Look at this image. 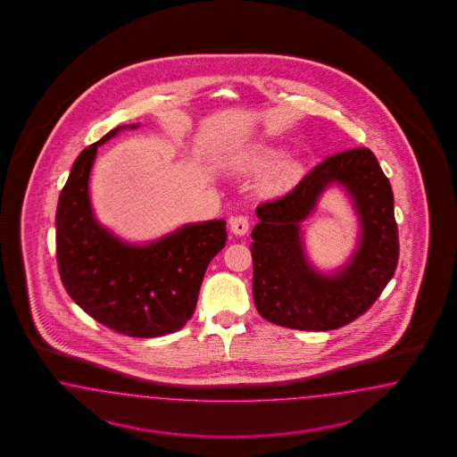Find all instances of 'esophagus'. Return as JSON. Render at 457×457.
<instances>
[{"mask_svg":"<svg viewBox=\"0 0 457 457\" xmlns=\"http://www.w3.org/2000/svg\"><path fill=\"white\" fill-rule=\"evenodd\" d=\"M229 226H231V233H233V235H246L249 229L248 218H246V216H243V214H237L235 218H231Z\"/></svg>","mask_w":457,"mask_h":457,"instance_id":"obj_1","label":"esophagus"}]
</instances>
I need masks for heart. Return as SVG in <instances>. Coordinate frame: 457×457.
<instances>
[{
    "label": "heart",
    "instance_id": "b5f03b06",
    "mask_svg": "<svg viewBox=\"0 0 457 457\" xmlns=\"http://www.w3.org/2000/svg\"><path fill=\"white\" fill-rule=\"evenodd\" d=\"M278 157H279V153L277 149L262 147L251 155L249 166L253 169H264V167L271 166ZM300 176H302V167L293 161H283L270 172L264 186L271 193H279V191L290 189L291 186H295L296 180L300 179Z\"/></svg>",
    "mask_w": 457,
    "mask_h": 457
}]
</instances>
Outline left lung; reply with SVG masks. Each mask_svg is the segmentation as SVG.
I'll use <instances>...</instances> for the list:
<instances>
[{"label": "left lung", "mask_w": 457, "mask_h": 457, "mask_svg": "<svg viewBox=\"0 0 457 457\" xmlns=\"http://www.w3.org/2000/svg\"><path fill=\"white\" fill-rule=\"evenodd\" d=\"M342 181L362 221L358 254L335 278H321L305 263L297 224L322 189ZM251 237L253 300L263 319L287 328L328 332L363 315L394 277L399 229L394 194L370 149L327 155L290 193L262 203Z\"/></svg>", "instance_id": "8db88e82"}]
</instances>
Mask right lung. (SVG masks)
<instances>
[{"label": "right lung", "mask_w": 457, "mask_h": 457, "mask_svg": "<svg viewBox=\"0 0 457 457\" xmlns=\"http://www.w3.org/2000/svg\"><path fill=\"white\" fill-rule=\"evenodd\" d=\"M83 149L56 208V264L71 300L98 323L136 338L178 332L193 317L211 260L226 246V221L180 228L147 246H127L100 228L88 201L97 147Z\"/></svg>", "instance_id": "1"}]
</instances>
